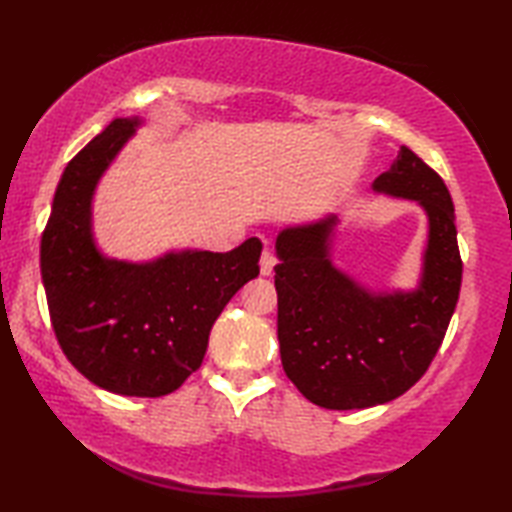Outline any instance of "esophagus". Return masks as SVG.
I'll return each mask as SVG.
<instances>
[{"mask_svg": "<svg viewBox=\"0 0 512 512\" xmlns=\"http://www.w3.org/2000/svg\"><path fill=\"white\" fill-rule=\"evenodd\" d=\"M274 267H276V256L265 249L263 256H260V274L271 276L274 274Z\"/></svg>", "mask_w": 512, "mask_h": 512, "instance_id": "34e87169", "label": "esophagus"}]
</instances>
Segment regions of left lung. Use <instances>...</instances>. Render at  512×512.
Listing matches in <instances>:
<instances>
[{
	"label": "left lung",
	"mask_w": 512,
	"mask_h": 512,
	"mask_svg": "<svg viewBox=\"0 0 512 512\" xmlns=\"http://www.w3.org/2000/svg\"><path fill=\"white\" fill-rule=\"evenodd\" d=\"M373 190L409 198L429 218L413 291L375 294L333 265L336 216L285 227L276 238L280 360L322 409H369L409 391L433 362L460 298L455 207L440 174L402 145Z\"/></svg>",
	"instance_id": "8db88e82"
}]
</instances>
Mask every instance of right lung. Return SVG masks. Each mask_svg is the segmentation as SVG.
<instances>
[{"instance_id": "obj_1", "label": "right lung", "mask_w": 512, "mask_h": 512, "mask_svg": "<svg viewBox=\"0 0 512 512\" xmlns=\"http://www.w3.org/2000/svg\"><path fill=\"white\" fill-rule=\"evenodd\" d=\"M141 121L114 119L72 159L41 236V280L61 351L110 393L161 398L201 367L216 318L258 276L263 243L232 252L183 249L150 263L99 252L92 196Z\"/></svg>"}]
</instances>
